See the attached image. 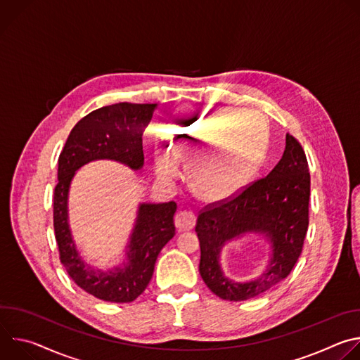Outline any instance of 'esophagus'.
<instances>
[{
	"label": "esophagus",
	"mask_w": 360,
	"mask_h": 360,
	"mask_svg": "<svg viewBox=\"0 0 360 360\" xmlns=\"http://www.w3.org/2000/svg\"><path fill=\"white\" fill-rule=\"evenodd\" d=\"M196 224V217L191 211H181L175 217V226L178 232H185L191 231Z\"/></svg>",
	"instance_id": "1"
}]
</instances>
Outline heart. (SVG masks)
I'll list each match as a JSON object with an SVG mask.
<instances>
[{
    "mask_svg": "<svg viewBox=\"0 0 360 360\" xmlns=\"http://www.w3.org/2000/svg\"><path fill=\"white\" fill-rule=\"evenodd\" d=\"M231 117L217 107L185 110L172 121L168 148L155 143L152 149L155 176L172 185L186 164L188 181L203 199H219L235 192L258 164L266 141L262 122L253 117ZM259 128L256 134L250 126Z\"/></svg>",
    "mask_w": 360,
    "mask_h": 360,
    "instance_id": "b5f03b06",
    "label": "heart"
}]
</instances>
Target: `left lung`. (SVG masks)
I'll list each match as a JSON object with an SVG mask.
<instances>
[{"mask_svg": "<svg viewBox=\"0 0 360 360\" xmlns=\"http://www.w3.org/2000/svg\"><path fill=\"white\" fill-rule=\"evenodd\" d=\"M311 175L300 143L286 134V146L276 167L231 200L208 205L195 231L200 245L199 274L221 299L248 300L285 279L300 256L309 224ZM253 233L271 246L266 271L246 283L228 278L220 265L223 246Z\"/></svg>", "mask_w": 360, "mask_h": 360, "instance_id": "left-lung-1", "label": "left lung"}]
</instances>
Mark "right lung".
I'll use <instances>...</instances> for the list:
<instances>
[{
	"label": "right lung",
	"mask_w": 360,
	"mask_h": 360,
	"mask_svg": "<svg viewBox=\"0 0 360 360\" xmlns=\"http://www.w3.org/2000/svg\"><path fill=\"white\" fill-rule=\"evenodd\" d=\"M157 104H118L84 117L71 131L58 160L54 192V229L60 259L71 279L86 293L107 302L135 300L148 286L161 249L174 238L175 202H141L125 246L124 261L107 271L91 266L77 249L68 218L71 182L94 161H115L132 171L143 167L142 134Z\"/></svg>",
	"instance_id": "1"
}]
</instances>
